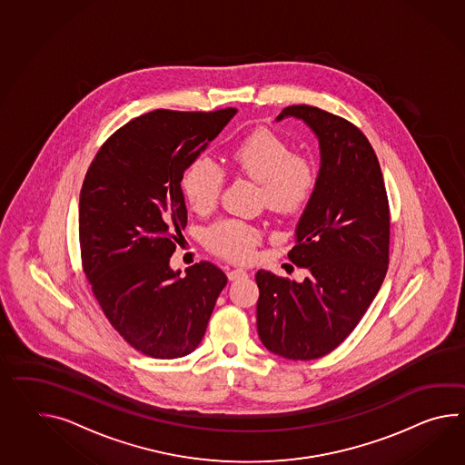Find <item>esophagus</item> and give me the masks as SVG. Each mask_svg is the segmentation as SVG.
<instances>
[{
  "label": "esophagus",
  "instance_id": "obj_1",
  "mask_svg": "<svg viewBox=\"0 0 465 465\" xmlns=\"http://www.w3.org/2000/svg\"><path fill=\"white\" fill-rule=\"evenodd\" d=\"M228 279L232 280H240V279H245L247 277V272L243 269H232L228 270Z\"/></svg>",
  "mask_w": 465,
  "mask_h": 465
}]
</instances>
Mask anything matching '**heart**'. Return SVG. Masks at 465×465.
Here are the masks:
<instances>
[{
	"instance_id": "b5f03b06",
	"label": "heart",
	"mask_w": 465,
	"mask_h": 465,
	"mask_svg": "<svg viewBox=\"0 0 465 465\" xmlns=\"http://www.w3.org/2000/svg\"><path fill=\"white\" fill-rule=\"evenodd\" d=\"M228 160L237 173L260 183L267 207L282 215L300 212L317 186V168L309 156L290 153L289 144L265 130L235 144ZM222 186V170L207 158L193 162L182 178L183 195L196 213H207L217 205ZM258 240L257 228L238 220L218 222L207 232L208 247L237 262L253 257Z\"/></svg>"
}]
</instances>
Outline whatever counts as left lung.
I'll return each instance as SVG.
<instances>
[{
    "mask_svg": "<svg viewBox=\"0 0 465 465\" xmlns=\"http://www.w3.org/2000/svg\"><path fill=\"white\" fill-rule=\"evenodd\" d=\"M319 140L317 186L295 228L289 258L303 282L258 270V337L290 361L331 353L357 327L389 265L391 217L377 155L357 126L309 104L283 108Z\"/></svg>",
    "mask_w": 465,
    "mask_h": 465,
    "instance_id": "1",
    "label": "left lung"
}]
</instances>
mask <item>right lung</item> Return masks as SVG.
Instances as JSON below:
<instances>
[{"mask_svg": "<svg viewBox=\"0 0 465 465\" xmlns=\"http://www.w3.org/2000/svg\"><path fill=\"white\" fill-rule=\"evenodd\" d=\"M237 114L155 110L112 134L80 195L83 270L106 319L153 359L195 351L227 275L210 262L170 267L186 225L182 178Z\"/></svg>", "mask_w": 465, "mask_h": 465, "instance_id": "add662e5", "label": "right lung"}]
</instances>
